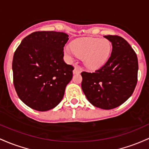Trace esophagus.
Masks as SVG:
<instances>
[{"mask_svg": "<svg viewBox=\"0 0 149 149\" xmlns=\"http://www.w3.org/2000/svg\"><path fill=\"white\" fill-rule=\"evenodd\" d=\"M79 72H80V71H79V68H77V67H75L74 70H73V73H74V74H77V73H79Z\"/></svg>", "mask_w": 149, "mask_h": 149, "instance_id": "esophagus-1", "label": "esophagus"}]
</instances>
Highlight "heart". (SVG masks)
<instances>
[{
  "label": "heart",
  "mask_w": 149,
  "mask_h": 149,
  "mask_svg": "<svg viewBox=\"0 0 149 149\" xmlns=\"http://www.w3.org/2000/svg\"><path fill=\"white\" fill-rule=\"evenodd\" d=\"M72 49L66 48L65 53L72 58L75 54L79 58H83L84 65L90 70L101 68L107 63L111 56L112 45L107 39L99 38L85 37L76 40L71 45Z\"/></svg>",
  "instance_id": "heart-1"
}]
</instances>
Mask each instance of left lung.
Masks as SVG:
<instances>
[{
  "label": "left lung",
  "instance_id": "left-lung-1",
  "mask_svg": "<svg viewBox=\"0 0 149 149\" xmlns=\"http://www.w3.org/2000/svg\"><path fill=\"white\" fill-rule=\"evenodd\" d=\"M104 37L112 43L111 57L95 72L81 73V88L93 106L110 110L132 96L137 83L139 66L136 53L126 40L116 35Z\"/></svg>",
  "mask_w": 149,
  "mask_h": 149
}]
</instances>
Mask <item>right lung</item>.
I'll use <instances>...</instances> for the list:
<instances>
[{
  "label": "right lung",
  "mask_w": 149,
  "mask_h": 149,
  "mask_svg": "<svg viewBox=\"0 0 149 149\" xmlns=\"http://www.w3.org/2000/svg\"><path fill=\"white\" fill-rule=\"evenodd\" d=\"M68 35L35 31L22 41L13 60V83L23 103L38 111H47L63 99L74 68L65 63L63 48Z\"/></svg>",
  "instance_id": "1"
}]
</instances>
